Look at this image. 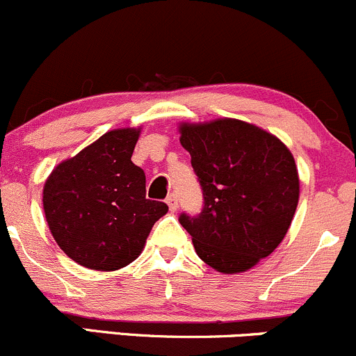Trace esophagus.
I'll use <instances>...</instances> for the list:
<instances>
[{
	"mask_svg": "<svg viewBox=\"0 0 356 356\" xmlns=\"http://www.w3.org/2000/svg\"><path fill=\"white\" fill-rule=\"evenodd\" d=\"M167 204H168V208H170V211H175V209H177V196H175L174 193H170L167 196Z\"/></svg>",
	"mask_w": 356,
	"mask_h": 356,
	"instance_id": "esophagus-1",
	"label": "esophagus"
}]
</instances>
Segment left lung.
Instances as JSON below:
<instances>
[{
  "mask_svg": "<svg viewBox=\"0 0 356 356\" xmlns=\"http://www.w3.org/2000/svg\"><path fill=\"white\" fill-rule=\"evenodd\" d=\"M181 145L203 191V209L179 216L197 256L227 275L256 266L293 220L300 193L293 155L276 136L237 119L182 124Z\"/></svg>",
  "mask_w": 356,
  "mask_h": 356,
  "instance_id": "obj_1",
  "label": "left lung"
}]
</instances>
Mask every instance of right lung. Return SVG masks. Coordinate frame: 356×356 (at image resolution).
Instances as JSON below:
<instances>
[{"label":"right lung","mask_w":356,"mask_h":356,"mask_svg":"<svg viewBox=\"0 0 356 356\" xmlns=\"http://www.w3.org/2000/svg\"><path fill=\"white\" fill-rule=\"evenodd\" d=\"M140 129H114L59 163L44 186V211L58 245L81 266L114 271L140 256L168 207L147 200L143 168L131 162Z\"/></svg>","instance_id":"1"}]
</instances>
